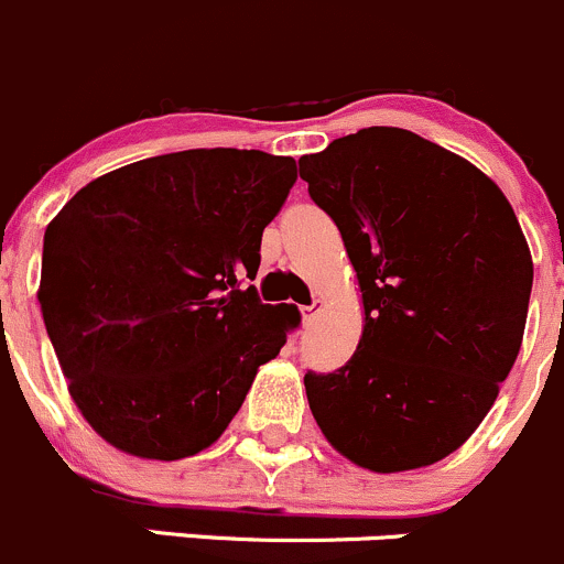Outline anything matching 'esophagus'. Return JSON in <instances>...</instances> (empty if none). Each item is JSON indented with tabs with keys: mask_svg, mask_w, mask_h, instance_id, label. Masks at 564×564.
<instances>
[{
	"mask_svg": "<svg viewBox=\"0 0 564 564\" xmlns=\"http://www.w3.org/2000/svg\"><path fill=\"white\" fill-rule=\"evenodd\" d=\"M317 315H321V304H317V301H312V304L301 306V317H304V325L315 323Z\"/></svg>",
	"mask_w": 564,
	"mask_h": 564,
	"instance_id": "obj_1",
	"label": "esophagus"
}]
</instances>
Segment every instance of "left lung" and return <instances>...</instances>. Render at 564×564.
<instances>
[{
  "mask_svg": "<svg viewBox=\"0 0 564 564\" xmlns=\"http://www.w3.org/2000/svg\"><path fill=\"white\" fill-rule=\"evenodd\" d=\"M299 165L364 301L350 361L304 377L312 415L358 467H429L480 426L521 350L532 254L519 219L473 162L399 127L336 138Z\"/></svg>",
  "mask_w": 564,
  "mask_h": 564,
  "instance_id": "obj_1",
  "label": "left lung"
}]
</instances>
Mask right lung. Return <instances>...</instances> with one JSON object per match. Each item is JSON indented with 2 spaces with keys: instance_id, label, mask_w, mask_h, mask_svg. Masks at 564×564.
I'll return each mask as SVG.
<instances>
[{
  "instance_id": "obj_1",
  "label": "right lung",
  "mask_w": 564,
  "mask_h": 564,
  "mask_svg": "<svg viewBox=\"0 0 564 564\" xmlns=\"http://www.w3.org/2000/svg\"><path fill=\"white\" fill-rule=\"evenodd\" d=\"M293 182V156L189 149L116 167L48 223L45 330L75 408L116 451L200 454L280 356L301 312L241 282Z\"/></svg>"
}]
</instances>
